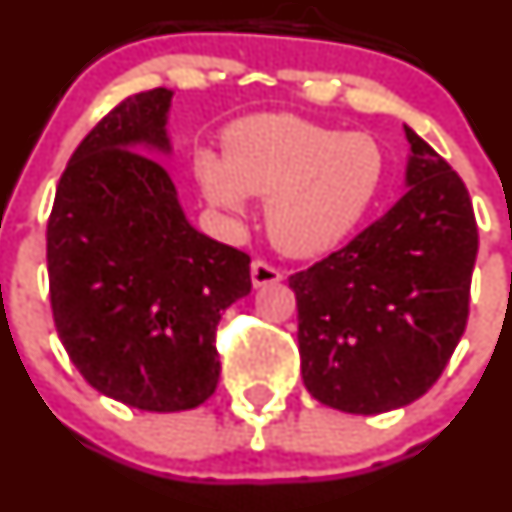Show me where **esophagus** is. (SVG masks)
Segmentation results:
<instances>
[{"label": "esophagus", "instance_id": "obj_1", "mask_svg": "<svg viewBox=\"0 0 512 512\" xmlns=\"http://www.w3.org/2000/svg\"><path fill=\"white\" fill-rule=\"evenodd\" d=\"M283 278V273L278 268H273L271 263L266 261H254L251 263V281H254V288L271 286V283H278Z\"/></svg>", "mask_w": 512, "mask_h": 512}]
</instances>
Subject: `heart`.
<instances>
[{
    "mask_svg": "<svg viewBox=\"0 0 512 512\" xmlns=\"http://www.w3.org/2000/svg\"><path fill=\"white\" fill-rule=\"evenodd\" d=\"M383 151L368 134H341L291 114H256L231 124L224 156L199 151L201 191L224 211L266 199L268 239L308 258L336 249L371 206L383 179Z\"/></svg>",
    "mask_w": 512,
    "mask_h": 512,
    "instance_id": "heart-1",
    "label": "heart"
}]
</instances>
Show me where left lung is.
Here are the masks:
<instances>
[{
	"label": "left lung",
	"mask_w": 512,
	"mask_h": 512,
	"mask_svg": "<svg viewBox=\"0 0 512 512\" xmlns=\"http://www.w3.org/2000/svg\"><path fill=\"white\" fill-rule=\"evenodd\" d=\"M406 129L408 191L348 246L288 278L303 386L343 413L421 398L465 331L478 226L460 176Z\"/></svg>",
	"instance_id": "1"
}]
</instances>
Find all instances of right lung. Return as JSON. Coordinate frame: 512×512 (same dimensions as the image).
I'll return each mask as SVG.
<instances>
[{"label": "right lung", "mask_w": 512, "mask_h": 512, "mask_svg": "<svg viewBox=\"0 0 512 512\" xmlns=\"http://www.w3.org/2000/svg\"><path fill=\"white\" fill-rule=\"evenodd\" d=\"M174 91L109 111L69 159L47 224L54 326L91 388L139 411L201 406L219 386L221 311L251 258L196 231L169 171Z\"/></svg>", "instance_id": "add662e5"}]
</instances>
